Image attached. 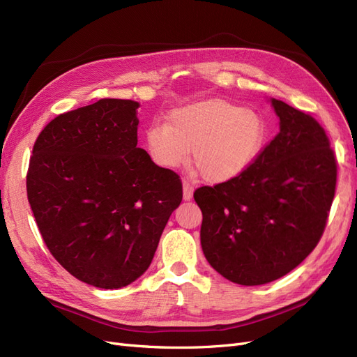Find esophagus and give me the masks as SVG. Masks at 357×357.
I'll return each mask as SVG.
<instances>
[{
    "mask_svg": "<svg viewBox=\"0 0 357 357\" xmlns=\"http://www.w3.org/2000/svg\"><path fill=\"white\" fill-rule=\"evenodd\" d=\"M193 195V188L189 185L188 181H183V199L190 201Z\"/></svg>",
    "mask_w": 357,
    "mask_h": 357,
    "instance_id": "1",
    "label": "esophagus"
}]
</instances>
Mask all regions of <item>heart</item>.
<instances>
[{
    "label": "heart",
    "mask_w": 357,
    "mask_h": 357,
    "mask_svg": "<svg viewBox=\"0 0 357 357\" xmlns=\"http://www.w3.org/2000/svg\"><path fill=\"white\" fill-rule=\"evenodd\" d=\"M266 125L255 110L222 98H210L171 112L164 125L146 129V149L164 169L185 165L193 153L205 181L225 183L240 177L266 143Z\"/></svg>",
    "instance_id": "obj_1"
}]
</instances>
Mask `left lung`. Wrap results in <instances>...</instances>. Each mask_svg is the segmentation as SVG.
I'll return each instance as SVG.
<instances>
[{
	"label": "left lung",
	"mask_w": 357,
	"mask_h": 357,
	"mask_svg": "<svg viewBox=\"0 0 357 357\" xmlns=\"http://www.w3.org/2000/svg\"><path fill=\"white\" fill-rule=\"evenodd\" d=\"M280 132L240 177L195 190L201 247L226 280L261 286L314 250L337 185V162L311 116L269 98Z\"/></svg>",
	"instance_id": "obj_1"
}]
</instances>
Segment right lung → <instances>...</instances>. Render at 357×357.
Instances as JSON below:
<instances>
[{
    "mask_svg": "<svg viewBox=\"0 0 357 357\" xmlns=\"http://www.w3.org/2000/svg\"><path fill=\"white\" fill-rule=\"evenodd\" d=\"M138 107L105 98L59 114L29 160L28 201L43 240L71 275L100 289L147 271L183 198L176 172L137 147Z\"/></svg>",
    "mask_w": 357,
    "mask_h": 357,
    "instance_id": "right-lung-1",
    "label": "right lung"
}]
</instances>
